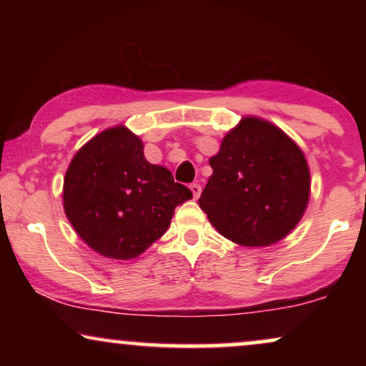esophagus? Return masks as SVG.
Returning a JSON list of instances; mask_svg holds the SVG:
<instances>
[{
    "mask_svg": "<svg viewBox=\"0 0 366 366\" xmlns=\"http://www.w3.org/2000/svg\"><path fill=\"white\" fill-rule=\"evenodd\" d=\"M189 189H192L193 198H194V199H198V198H199V194H202V187H199L198 183H192V184H189Z\"/></svg>",
    "mask_w": 366,
    "mask_h": 366,
    "instance_id": "obj_1",
    "label": "esophagus"
}]
</instances>
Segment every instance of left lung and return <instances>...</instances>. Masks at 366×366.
I'll return each mask as SVG.
<instances>
[{
	"instance_id": "left-lung-1",
	"label": "left lung",
	"mask_w": 366,
	"mask_h": 366,
	"mask_svg": "<svg viewBox=\"0 0 366 366\" xmlns=\"http://www.w3.org/2000/svg\"><path fill=\"white\" fill-rule=\"evenodd\" d=\"M213 174L198 203L219 234L243 247H269L302 219L310 169L297 143L257 117L242 118L209 158Z\"/></svg>"
}]
</instances>
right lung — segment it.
Returning <instances> with one entry per match:
<instances>
[{"label":"right lung","instance_id":"add662e5","mask_svg":"<svg viewBox=\"0 0 366 366\" xmlns=\"http://www.w3.org/2000/svg\"><path fill=\"white\" fill-rule=\"evenodd\" d=\"M193 198L169 169L147 162L128 128H108L78 149L63 184L64 213L79 238L113 259H132L163 237L174 208Z\"/></svg>","mask_w":366,"mask_h":366}]
</instances>
